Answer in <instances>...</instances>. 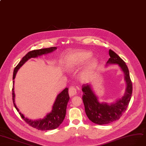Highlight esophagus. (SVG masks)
I'll list each match as a JSON object with an SVG mask.
<instances>
[{"label": "esophagus", "mask_w": 146, "mask_h": 146, "mask_svg": "<svg viewBox=\"0 0 146 146\" xmlns=\"http://www.w3.org/2000/svg\"><path fill=\"white\" fill-rule=\"evenodd\" d=\"M68 93H69L70 96H71V97L76 95L77 93V89L76 88V87H73V86H71V87L69 88Z\"/></svg>", "instance_id": "1"}]
</instances>
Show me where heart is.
<instances>
[{"mask_svg": "<svg viewBox=\"0 0 146 146\" xmlns=\"http://www.w3.org/2000/svg\"><path fill=\"white\" fill-rule=\"evenodd\" d=\"M92 54L90 52L87 51H79L72 53L70 55L67 59L66 66L68 69L73 70L76 68L77 67L82 64L85 61L89 59ZM96 64V61L95 59H93L90 61L88 64V66L85 71L84 72L82 78L84 79H87L90 74H91V71L95 67Z\"/></svg>", "mask_w": 146, "mask_h": 146, "instance_id": "1", "label": "heart"}]
</instances>
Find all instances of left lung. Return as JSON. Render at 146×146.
I'll list each match as a JSON object with an SVG mask.
<instances>
[{"label":"left lung","instance_id":"8db88e82","mask_svg":"<svg viewBox=\"0 0 146 146\" xmlns=\"http://www.w3.org/2000/svg\"><path fill=\"white\" fill-rule=\"evenodd\" d=\"M109 55L110 58L107 61V64H118L125 73V79L127 84L125 96L115 103L111 105L100 103L90 84H84L82 86V100L86 114L91 121L100 125L109 124L119 119L126 110L132 93V83L125 62L111 49L109 50Z\"/></svg>","mask_w":146,"mask_h":146}]
</instances>
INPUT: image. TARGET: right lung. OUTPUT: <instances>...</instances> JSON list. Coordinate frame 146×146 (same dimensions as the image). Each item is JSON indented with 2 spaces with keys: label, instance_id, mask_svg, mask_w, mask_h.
<instances>
[{
  "label": "right lung",
  "instance_id": "add662e5",
  "mask_svg": "<svg viewBox=\"0 0 146 146\" xmlns=\"http://www.w3.org/2000/svg\"><path fill=\"white\" fill-rule=\"evenodd\" d=\"M56 47H51L49 48H41L38 50H34L29 52L26 55L23 57L22 59L20 61L18 65L14 68L13 73V80L15 79L16 73H17L18 70L23 66L25 62L28 60L29 59L31 58H36L38 56H41L42 55H44L48 53H50L56 49ZM13 81V85H14ZM13 101L14 103V105L15 109L19 112L17 107L16 106L15 104V94L14 91V85L13 87ZM68 88H66L61 93H59L56 99V100L53 106V109L52 112L48 113L46 115V116L38 120H31L28 119V118L25 117L24 115L21 114L19 112V114L21 117L27 123L29 124V125L36 128V129L41 131H47V130H52L57 128L59 125H61L63 121L65 116L66 114V108L67 103L70 99V97L68 95Z\"/></svg>",
  "mask_w": 146,
  "mask_h": 146
}]
</instances>
